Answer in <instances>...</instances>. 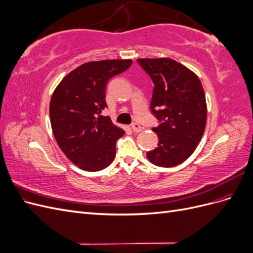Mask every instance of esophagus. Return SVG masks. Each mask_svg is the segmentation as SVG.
Returning a JSON list of instances; mask_svg holds the SVG:
<instances>
[{"instance_id": "obj_1", "label": "esophagus", "mask_w": 253, "mask_h": 253, "mask_svg": "<svg viewBox=\"0 0 253 253\" xmlns=\"http://www.w3.org/2000/svg\"><path fill=\"white\" fill-rule=\"evenodd\" d=\"M132 129H133V132H135V133H139V132L142 131V126L138 124H133L132 125Z\"/></svg>"}]
</instances>
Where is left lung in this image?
<instances>
[{
  "label": "left lung",
  "instance_id": "obj_1",
  "mask_svg": "<svg viewBox=\"0 0 253 253\" xmlns=\"http://www.w3.org/2000/svg\"><path fill=\"white\" fill-rule=\"evenodd\" d=\"M137 62L154 83L151 109L160 122L153 128L159 139L157 148L147 157L158 167L178 166L192 155L205 132L207 103L201 80L169 58Z\"/></svg>",
  "mask_w": 253,
  "mask_h": 253
}]
</instances>
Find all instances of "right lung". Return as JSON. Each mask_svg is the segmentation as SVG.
I'll list each match as a JSON object with an SVG mask.
<instances>
[{
  "mask_svg": "<svg viewBox=\"0 0 253 253\" xmlns=\"http://www.w3.org/2000/svg\"><path fill=\"white\" fill-rule=\"evenodd\" d=\"M132 62L127 59L84 63L67 74L53 91L49 104L53 136L66 157L82 170L100 171L116 155V141L126 132L100 114L108 106L106 83Z\"/></svg>",
  "mask_w": 253,
  "mask_h": 253,
  "instance_id": "right-lung-1",
  "label": "right lung"
}]
</instances>
